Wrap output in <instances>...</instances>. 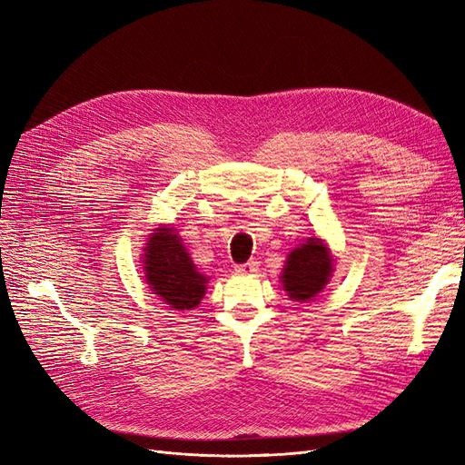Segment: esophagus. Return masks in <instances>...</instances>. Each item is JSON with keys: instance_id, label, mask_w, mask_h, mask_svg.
Returning a JSON list of instances; mask_svg holds the SVG:
<instances>
[{"instance_id": "esophagus-1", "label": "esophagus", "mask_w": 465, "mask_h": 465, "mask_svg": "<svg viewBox=\"0 0 465 465\" xmlns=\"http://www.w3.org/2000/svg\"><path fill=\"white\" fill-rule=\"evenodd\" d=\"M256 272H258V262H254V260H250L242 265H236V273H241V275H252Z\"/></svg>"}]
</instances>
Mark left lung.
<instances>
[{"label":"left lung","mask_w":465,"mask_h":465,"mask_svg":"<svg viewBox=\"0 0 465 465\" xmlns=\"http://www.w3.org/2000/svg\"><path fill=\"white\" fill-rule=\"evenodd\" d=\"M333 272V258L322 238L312 236L287 256L281 283L291 301L306 302L323 291Z\"/></svg>","instance_id":"obj_1"}]
</instances>
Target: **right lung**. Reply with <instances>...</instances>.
Here are the masks:
<instances>
[{
    "mask_svg": "<svg viewBox=\"0 0 465 465\" xmlns=\"http://www.w3.org/2000/svg\"><path fill=\"white\" fill-rule=\"evenodd\" d=\"M145 281L161 301L176 311H190L203 299L207 277L193 265L186 246L173 227L154 229L143 248Z\"/></svg>",
    "mask_w": 465,
    "mask_h": 465,
    "instance_id": "add662e5",
    "label": "right lung"
}]
</instances>
